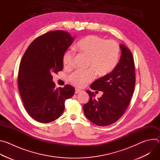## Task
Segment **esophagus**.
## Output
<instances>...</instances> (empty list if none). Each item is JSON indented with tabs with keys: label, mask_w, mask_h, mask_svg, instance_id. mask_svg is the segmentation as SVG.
Wrapping results in <instances>:
<instances>
[{
	"label": "esophagus",
	"mask_w": 160,
	"mask_h": 160,
	"mask_svg": "<svg viewBox=\"0 0 160 160\" xmlns=\"http://www.w3.org/2000/svg\"><path fill=\"white\" fill-rule=\"evenodd\" d=\"M82 92V90H80L78 88H75V94H78Z\"/></svg>",
	"instance_id": "obj_1"
}]
</instances>
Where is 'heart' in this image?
Returning a JSON list of instances; mask_svg holds the SVG:
<instances>
[{
  "mask_svg": "<svg viewBox=\"0 0 160 160\" xmlns=\"http://www.w3.org/2000/svg\"><path fill=\"white\" fill-rule=\"evenodd\" d=\"M75 49L87 58V66L90 67L99 76H104L111 72L118 62L120 48L113 40L105 41L97 35H89L80 40L75 45ZM74 54L66 51L62 58L65 67L72 66ZM95 77L92 70L85 72H76L70 77V81L78 87H85Z\"/></svg>",
  "mask_w": 160,
  "mask_h": 160,
  "instance_id": "b5f03b06",
  "label": "heart"
}]
</instances>
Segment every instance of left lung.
I'll return each mask as SVG.
<instances>
[{
    "label": "left lung",
    "mask_w": 160,
    "mask_h": 160,
    "mask_svg": "<svg viewBox=\"0 0 160 160\" xmlns=\"http://www.w3.org/2000/svg\"><path fill=\"white\" fill-rule=\"evenodd\" d=\"M120 61L109 74L94 81L90 85L93 90L102 91L98 99L95 94L87 90L89 101L83 105L87 119L98 126H107L116 122L123 115L134 91L135 77L134 61L130 50L120 44Z\"/></svg>",
    "instance_id": "obj_1"
}]
</instances>
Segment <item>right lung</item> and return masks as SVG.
<instances>
[{"instance_id": "1", "label": "right lung", "mask_w": 160, "mask_h": 160, "mask_svg": "<svg viewBox=\"0 0 160 160\" xmlns=\"http://www.w3.org/2000/svg\"><path fill=\"white\" fill-rule=\"evenodd\" d=\"M74 40L63 31L46 33L32 42L22 58L18 72L20 96L30 116L39 122L58 118L65 101L75 94L70 85L56 88L52 75L62 70L63 55Z\"/></svg>"}]
</instances>
